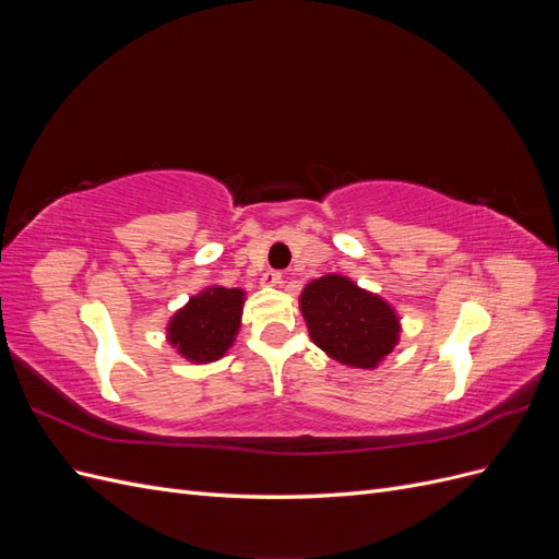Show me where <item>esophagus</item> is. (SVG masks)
<instances>
[{
	"mask_svg": "<svg viewBox=\"0 0 559 559\" xmlns=\"http://www.w3.org/2000/svg\"><path fill=\"white\" fill-rule=\"evenodd\" d=\"M261 284L263 286H280L282 273H277V270H267V273H263V277H261Z\"/></svg>",
	"mask_w": 559,
	"mask_h": 559,
	"instance_id": "esophagus-1",
	"label": "esophagus"
}]
</instances>
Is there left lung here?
<instances>
[{
  "instance_id": "8db88e82",
  "label": "left lung",
  "mask_w": 559,
  "mask_h": 559,
  "mask_svg": "<svg viewBox=\"0 0 559 559\" xmlns=\"http://www.w3.org/2000/svg\"><path fill=\"white\" fill-rule=\"evenodd\" d=\"M300 312L312 343L345 366L376 368L399 343L392 306L343 275L312 280L300 294Z\"/></svg>"
}]
</instances>
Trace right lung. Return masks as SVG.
<instances>
[{"mask_svg":"<svg viewBox=\"0 0 559 559\" xmlns=\"http://www.w3.org/2000/svg\"><path fill=\"white\" fill-rule=\"evenodd\" d=\"M242 302V289H205L170 319L167 341L189 361L210 364L222 359L238 335Z\"/></svg>","mask_w":559,"mask_h":559,"instance_id":"obj_1","label":"right lung"}]
</instances>
